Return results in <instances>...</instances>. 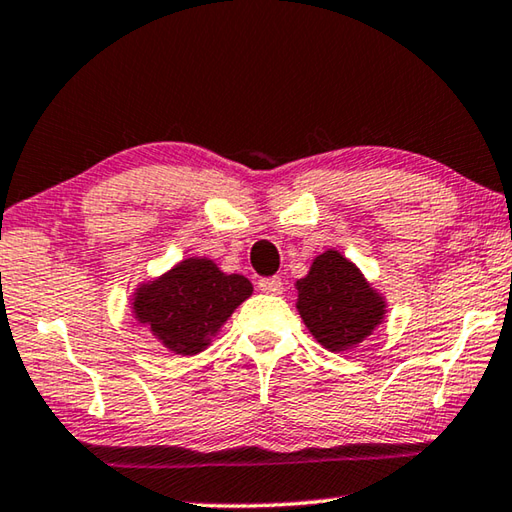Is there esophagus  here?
<instances>
[{
  "mask_svg": "<svg viewBox=\"0 0 512 512\" xmlns=\"http://www.w3.org/2000/svg\"><path fill=\"white\" fill-rule=\"evenodd\" d=\"M257 287H259V291L271 293V296H277V293H282V277H277V275L262 277V280L257 282Z\"/></svg>",
  "mask_w": 512,
  "mask_h": 512,
  "instance_id": "esophagus-1",
  "label": "esophagus"
}]
</instances>
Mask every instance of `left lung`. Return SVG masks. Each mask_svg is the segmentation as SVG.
Returning a JSON list of instances; mask_svg holds the SVG:
<instances>
[{
	"label": "left lung",
	"instance_id": "left-lung-1",
	"mask_svg": "<svg viewBox=\"0 0 512 512\" xmlns=\"http://www.w3.org/2000/svg\"><path fill=\"white\" fill-rule=\"evenodd\" d=\"M302 323L329 352L352 350L381 325L386 300L339 250H325L296 282Z\"/></svg>",
	"mask_w": 512,
	"mask_h": 512
}]
</instances>
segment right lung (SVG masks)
I'll return each instance as SVG.
<instances>
[{"label":"right lung","instance_id":"add662e5","mask_svg":"<svg viewBox=\"0 0 512 512\" xmlns=\"http://www.w3.org/2000/svg\"><path fill=\"white\" fill-rule=\"evenodd\" d=\"M250 293L248 277L223 273L207 257H189L135 289L133 314L164 348L192 357L210 345Z\"/></svg>","mask_w":512,"mask_h":512}]
</instances>
